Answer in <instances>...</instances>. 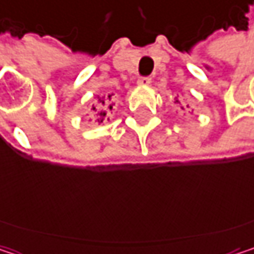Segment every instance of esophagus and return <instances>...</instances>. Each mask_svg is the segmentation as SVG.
I'll return each instance as SVG.
<instances>
[{
	"instance_id": "esophagus-1",
	"label": "esophagus",
	"mask_w": 254,
	"mask_h": 254,
	"mask_svg": "<svg viewBox=\"0 0 254 254\" xmlns=\"http://www.w3.org/2000/svg\"><path fill=\"white\" fill-rule=\"evenodd\" d=\"M150 82H151V77L148 76H139L136 80V83L141 86H147V85H150Z\"/></svg>"
}]
</instances>
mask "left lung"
I'll use <instances>...</instances> for the list:
<instances>
[{"label": "left lung", "instance_id": "left-lung-1", "mask_svg": "<svg viewBox=\"0 0 254 254\" xmlns=\"http://www.w3.org/2000/svg\"><path fill=\"white\" fill-rule=\"evenodd\" d=\"M175 103H179V100H177V101H175ZM187 107H188V106H187ZM181 109H182V110H184V107H181Z\"/></svg>", "mask_w": 254, "mask_h": 254}]
</instances>
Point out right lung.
I'll use <instances>...</instances> for the list:
<instances>
[{
  "label": "right lung",
  "instance_id": "right-lung-1",
  "mask_svg": "<svg viewBox=\"0 0 254 254\" xmlns=\"http://www.w3.org/2000/svg\"><path fill=\"white\" fill-rule=\"evenodd\" d=\"M113 109V103H112V95H107V97H97V103L92 106L91 109V116L94 118L95 122L98 124H103L110 110Z\"/></svg>",
  "mask_w": 254,
  "mask_h": 254
}]
</instances>
